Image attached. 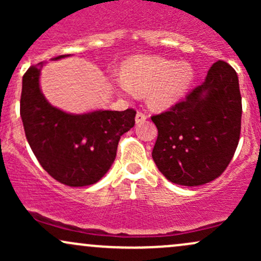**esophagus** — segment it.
Listing matches in <instances>:
<instances>
[{
	"instance_id": "esophagus-1",
	"label": "esophagus",
	"mask_w": 261,
	"mask_h": 261,
	"mask_svg": "<svg viewBox=\"0 0 261 261\" xmlns=\"http://www.w3.org/2000/svg\"><path fill=\"white\" fill-rule=\"evenodd\" d=\"M146 119H147V115H146L145 113L137 112L136 118H135V121H136V124H141V122L146 121Z\"/></svg>"
}]
</instances>
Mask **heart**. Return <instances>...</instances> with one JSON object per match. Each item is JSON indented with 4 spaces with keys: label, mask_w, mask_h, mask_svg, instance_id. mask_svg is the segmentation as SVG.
<instances>
[{
    "label": "heart",
    "mask_w": 261,
    "mask_h": 261,
    "mask_svg": "<svg viewBox=\"0 0 261 261\" xmlns=\"http://www.w3.org/2000/svg\"><path fill=\"white\" fill-rule=\"evenodd\" d=\"M122 76H112L116 92L133 97L135 92H147V103L154 109H167L187 94L195 71L187 61H173L162 56L139 55L122 65Z\"/></svg>",
    "instance_id": "1"
}]
</instances>
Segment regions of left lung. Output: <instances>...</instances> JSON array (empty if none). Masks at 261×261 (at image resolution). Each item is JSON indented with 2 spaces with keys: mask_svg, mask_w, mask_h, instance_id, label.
I'll return each mask as SVG.
<instances>
[{
  "mask_svg": "<svg viewBox=\"0 0 261 261\" xmlns=\"http://www.w3.org/2000/svg\"><path fill=\"white\" fill-rule=\"evenodd\" d=\"M242 97L237 72L224 61L210 67L205 81L168 112L152 116L158 137L155 166L169 181L206 184L227 168L241 135Z\"/></svg>",
  "mask_w": 261,
  "mask_h": 261,
  "instance_id": "left-lung-1",
  "label": "left lung"
}]
</instances>
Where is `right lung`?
Segmentation results:
<instances>
[{"label":"right lung","instance_id":"add662e5","mask_svg":"<svg viewBox=\"0 0 261 261\" xmlns=\"http://www.w3.org/2000/svg\"><path fill=\"white\" fill-rule=\"evenodd\" d=\"M44 64L32 66L23 76L20 118L29 146L58 181L74 188L95 184L115 161L119 140L134 127L136 112L100 109L72 114L51 106L40 88Z\"/></svg>","mask_w":261,"mask_h":261}]
</instances>
